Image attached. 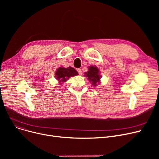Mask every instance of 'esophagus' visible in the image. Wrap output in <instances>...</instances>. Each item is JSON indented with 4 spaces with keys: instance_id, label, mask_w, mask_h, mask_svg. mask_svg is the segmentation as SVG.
I'll return each instance as SVG.
<instances>
[{
    "instance_id": "obj_1",
    "label": "esophagus",
    "mask_w": 159,
    "mask_h": 159,
    "mask_svg": "<svg viewBox=\"0 0 159 159\" xmlns=\"http://www.w3.org/2000/svg\"><path fill=\"white\" fill-rule=\"evenodd\" d=\"M77 71H78L79 75H82V70L81 69H80V68L77 69Z\"/></svg>"
}]
</instances>
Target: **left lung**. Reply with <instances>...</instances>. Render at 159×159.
<instances>
[{
	"mask_svg": "<svg viewBox=\"0 0 159 159\" xmlns=\"http://www.w3.org/2000/svg\"><path fill=\"white\" fill-rule=\"evenodd\" d=\"M84 76L88 78L89 82L93 86H97L99 84L100 79H101V75H100V71L98 68L96 66H91L88 68V71L84 73Z\"/></svg>",
	"mask_w": 159,
	"mask_h": 159,
	"instance_id": "1",
	"label": "left lung"
}]
</instances>
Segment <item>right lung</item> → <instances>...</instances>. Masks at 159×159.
Returning <instances> with one entry per match:
<instances>
[{"label": "right lung", "instance_id": "obj_1", "mask_svg": "<svg viewBox=\"0 0 159 159\" xmlns=\"http://www.w3.org/2000/svg\"><path fill=\"white\" fill-rule=\"evenodd\" d=\"M79 75L78 72L75 70L72 67H68V68H64V67H60L58 68L55 72V79L58 81L60 84H62V82H66L71 77L76 76Z\"/></svg>", "mask_w": 159, "mask_h": 159}]
</instances>
